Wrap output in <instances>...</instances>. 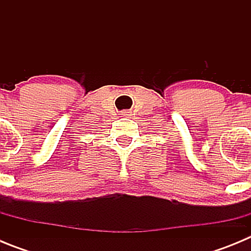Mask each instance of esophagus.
Segmentation results:
<instances>
[{
  "label": "esophagus",
  "instance_id": "34e87169",
  "mask_svg": "<svg viewBox=\"0 0 251 251\" xmlns=\"http://www.w3.org/2000/svg\"><path fill=\"white\" fill-rule=\"evenodd\" d=\"M122 115H123V117H128V115H130V112H128V110H124V112H122Z\"/></svg>",
  "mask_w": 251,
  "mask_h": 251
}]
</instances>
